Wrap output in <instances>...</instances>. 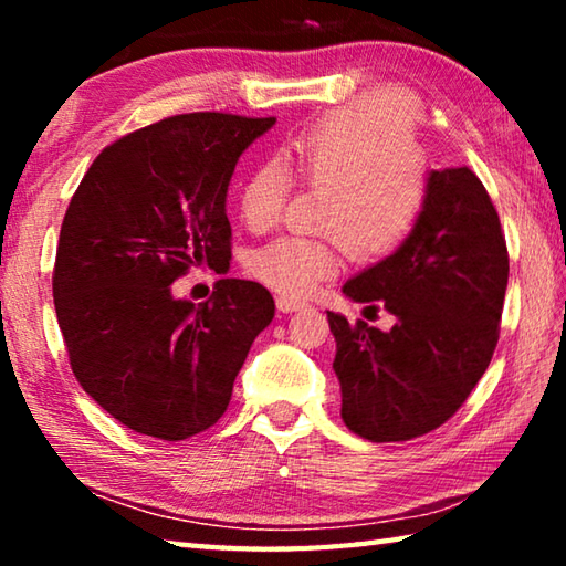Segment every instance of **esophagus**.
Masks as SVG:
<instances>
[{
  "label": "esophagus",
  "mask_w": 566,
  "mask_h": 566,
  "mask_svg": "<svg viewBox=\"0 0 566 566\" xmlns=\"http://www.w3.org/2000/svg\"><path fill=\"white\" fill-rule=\"evenodd\" d=\"M304 302L302 300H292V296H276V310L284 312V314H292V312H300L304 310Z\"/></svg>",
  "instance_id": "1"
}]
</instances>
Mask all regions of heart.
Instances as JSON below:
<instances>
[{"label": "heart", "instance_id": "1", "mask_svg": "<svg viewBox=\"0 0 566 566\" xmlns=\"http://www.w3.org/2000/svg\"><path fill=\"white\" fill-rule=\"evenodd\" d=\"M282 161H262L239 189V214L254 232L280 219L291 171L324 189L319 229L327 237H280L249 254V272L270 290L304 296L342 266V244L375 262L407 242L427 199V175L405 104L359 97L306 124L286 142Z\"/></svg>", "mask_w": 566, "mask_h": 566}]
</instances>
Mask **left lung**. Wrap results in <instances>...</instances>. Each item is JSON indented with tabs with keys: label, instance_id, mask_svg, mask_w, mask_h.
<instances>
[{
	"label": "left lung",
	"instance_id": "left-lung-1",
	"mask_svg": "<svg viewBox=\"0 0 566 566\" xmlns=\"http://www.w3.org/2000/svg\"><path fill=\"white\" fill-rule=\"evenodd\" d=\"M510 256L490 195L469 167L432 169L407 242L342 286L381 302L389 332L327 312L337 342L342 419L369 442H407L442 427L490 367Z\"/></svg>",
	"mask_w": 566,
	"mask_h": 566
}]
</instances>
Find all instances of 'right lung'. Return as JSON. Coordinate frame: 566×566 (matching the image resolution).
Returning <instances> with one entry per match:
<instances>
[{"label":"right lung","mask_w":566,"mask_h":566,"mask_svg":"<svg viewBox=\"0 0 566 566\" xmlns=\"http://www.w3.org/2000/svg\"><path fill=\"white\" fill-rule=\"evenodd\" d=\"M274 122L161 119L104 149L74 191L52 276L56 322L76 381L134 432L179 442L212 427L274 319L256 282L219 280L202 304L171 294L189 266L232 260L229 181Z\"/></svg>","instance_id":"obj_1"}]
</instances>
